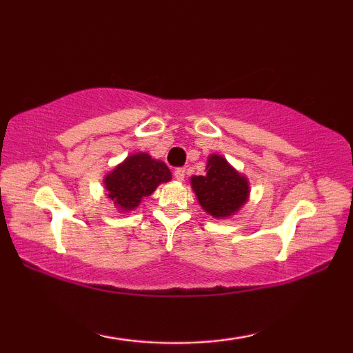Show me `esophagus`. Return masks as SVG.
<instances>
[{
    "label": "esophagus",
    "mask_w": 353,
    "mask_h": 353,
    "mask_svg": "<svg viewBox=\"0 0 353 353\" xmlns=\"http://www.w3.org/2000/svg\"><path fill=\"white\" fill-rule=\"evenodd\" d=\"M185 175H186V170H185V168H181V167L175 168V172H173V176H175L178 181L185 180Z\"/></svg>",
    "instance_id": "obj_1"
}]
</instances>
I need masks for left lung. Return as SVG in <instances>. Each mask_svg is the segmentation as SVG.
Wrapping results in <instances>:
<instances>
[{"instance_id": "obj_1", "label": "left lung", "mask_w": 353, "mask_h": 353, "mask_svg": "<svg viewBox=\"0 0 353 353\" xmlns=\"http://www.w3.org/2000/svg\"><path fill=\"white\" fill-rule=\"evenodd\" d=\"M191 185L202 209L219 219L233 215L248 201V180L220 156H210L207 173L192 176Z\"/></svg>"}]
</instances>
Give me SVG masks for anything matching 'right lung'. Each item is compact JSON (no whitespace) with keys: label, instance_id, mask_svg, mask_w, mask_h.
<instances>
[{"label":"right lung","instance_id":"obj_1","mask_svg":"<svg viewBox=\"0 0 353 353\" xmlns=\"http://www.w3.org/2000/svg\"><path fill=\"white\" fill-rule=\"evenodd\" d=\"M172 178V173L163 162L154 161L149 154L139 152L125 159L123 163L105 176L104 185L109 199L120 210H133L143 197L152 194L161 183Z\"/></svg>","mask_w":353,"mask_h":353}]
</instances>
